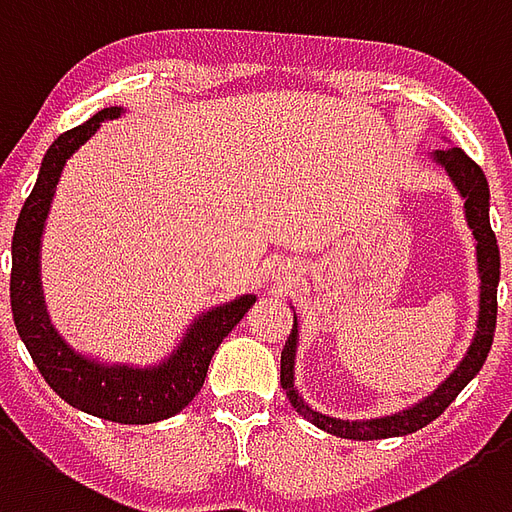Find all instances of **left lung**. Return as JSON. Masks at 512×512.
<instances>
[{"label":"left lung","mask_w":512,"mask_h":512,"mask_svg":"<svg viewBox=\"0 0 512 512\" xmlns=\"http://www.w3.org/2000/svg\"><path fill=\"white\" fill-rule=\"evenodd\" d=\"M434 160L448 170V176L464 198V208H467V222L472 227V236L478 241V263H480V317H478V336L469 347L467 358L461 361L456 372L450 374L448 380L439 385L437 391L431 393L429 399H423L415 404L412 410H404L391 418L377 420H336L325 418L320 412H314L312 407H306L304 399L298 396L293 388V363H295V333L298 325L293 323V331L287 336L285 350H282V388H285L287 399L295 407V412H301L309 423H314L317 429L336 434L344 439H388V437H404L412 431L429 426L431 420L439 418L442 412L448 410L450 404L456 401V396L475 374L483 369V363L488 358L491 342H494V331H497V285H499V246L497 236L491 230L488 222V181L483 176V170L472 157H467V151L458 146H448V149L434 151Z\"/></svg>","instance_id":"8db88e82"}]
</instances>
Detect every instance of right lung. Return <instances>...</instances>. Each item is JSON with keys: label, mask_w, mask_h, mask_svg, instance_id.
Listing matches in <instances>:
<instances>
[{"label": "right lung", "mask_w": 512, "mask_h": 512, "mask_svg": "<svg viewBox=\"0 0 512 512\" xmlns=\"http://www.w3.org/2000/svg\"><path fill=\"white\" fill-rule=\"evenodd\" d=\"M121 116V108H102L86 124L62 132L45 151L43 168L34 181L13 233V271H10V304L18 336L24 339L37 372L75 410L89 412L113 423H157L176 415L203 388L211 355L217 352L227 333L244 317L255 295H241L238 301L217 306L200 317L184 336V342L170 361L154 369L130 366H100L75 355L56 336L43 309L40 293V233L48 206L54 198L56 181L64 162L81 143L92 138L100 121Z\"/></svg>", "instance_id": "obj_1"}]
</instances>
